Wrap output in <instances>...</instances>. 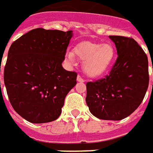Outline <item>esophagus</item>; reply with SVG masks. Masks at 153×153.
Returning a JSON list of instances; mask_svg holds the SVG:
<instances>
[{"label":"esophagus","instance_id":"esophagus-1","mask_svg":"<svg viewBox=\"0 0 153 153\" xmlns=\"http://www.w3.org/2000/svg\"><path fill=\"white\" fill-rule=\"evenodd\" d=\"M77 81L80 82V83H83V82H85V79H82V77L80 76V75H78V77H77Z\"/></svg>","mask_w":153,"mask_h":153}]
</instances>
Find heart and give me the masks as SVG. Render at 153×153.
Here are the masks:
<instances>
[{
	"instance_id": "b5f03b06",
	"label": "heart",
	"mask_w": 153,
	"mask_h": 153,
	"mask_svg": "<svg viewBox=\"0 0 153 153\" xmlns=\"http://www.w3.org/2000/svg\"><path fill=\"white\" fill-rule=\"evenodd\" d=\"M84 61L83 69L91 77H97L103 74L111 67L115 58V49L110 43L83 42L74 48L73 51H67L65 59L69 64H74L75 56Z\"/></svg>"
}]
</instances>
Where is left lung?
<instances>
[{
  "label": "left lung",
  "instance_id": "8db88e82",
  "mask_svg": "<svg viewBox=\"0 0 153 153\" xmlns=\"http://www.w3.org/2000/svg\"><path fill=\"white\" fill-rule=\"evenodd\" d=\"M118 58L104 79L86 84L90 112L104 120H121L143 101L149 84L147 56L132 38L110 35ZM153 83V82H152Z\"/></svg>",
  "mask_w": 153,
  "mask_h": 153
}]
</instances>
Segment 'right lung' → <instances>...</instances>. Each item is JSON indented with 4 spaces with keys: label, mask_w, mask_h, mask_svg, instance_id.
<instances>
[{
    "label": "right lung",
    "mask_w": 153,
    "mask_h": 153,
    "mask_svg": "<svg viewBox=\"0 0 153 153\" xmlns=\"http://www.w3.org/2000/svg\"><path fill=\"white\" fill-rule=\"evenodd\" d=\"M72 36V30L38 28L10 46L4 84L14 110L30 123L57 119L67 94L77 84L76 73L62 66Z\"/></svg>",
    "instance_id": "add662e5"
}]
</instances>
